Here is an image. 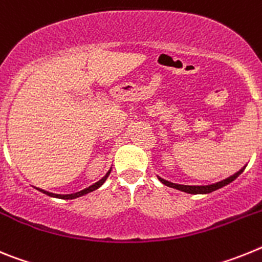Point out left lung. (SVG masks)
<instances>
[{
  "label": "left lung",
  "mask_w": 262,
  "mask_h": 262,
  "mask_svg": "<svg viewBox=\"0 0 262 262\" xmlns=\"http://www.w3.org/2000/svg\"><path fill=\"white\" fill-rule=\"evenodd\" d=\"M244 169H245V166H243V168L240 169L239 172H236L235 174L230 176V177L224 178V180H222V181L215 182V184H211V185H180V184H174V182L166 181V180H164V178L159 177V176H157V178H159V181L161 182V184L166 185V186H169V187H173V189H177V190L184 191V193H189V194H209V193H211V191H215V190H217V189H221V187L226 186V185L231 184V182H232L233 180H236V178H237L240 174H242Z\"/></svg>",
  "instance_id": "left-lung-1"
}]
</instances>
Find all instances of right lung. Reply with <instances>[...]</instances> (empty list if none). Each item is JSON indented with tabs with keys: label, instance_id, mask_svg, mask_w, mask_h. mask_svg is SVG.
Segmentation results:
<instances>
[{
	"label": "right lung",
	"instance_id": "right-lung-1",
	"mask_svg": "<svg viewBox=\"0 0 262 262\" xmlns=\"http://www.w3.org/2000/svg\"><path fill=\"white\" fill-rule=\"evenodd\" d=\"M110 172H111V168L108 169L107 173H106V174L103 176V177L101 178L99 181H97L96 184H93V185H90L89 187H85L84 190L77 191V193H72V194H55V193H50V191H47V190H43V189H39V187H35V189H36V190L41 191V193L47 194V195L53 196V198H60V200H75V198H78V196H82V195H85V194H88V193H92V191L97 190L98 187L102 186V185L105 184L106 180H107V177H108V174H110Z\"/></svg>",
	"mask_w": 262,
	"mask_h": 262
}]
</instances>
